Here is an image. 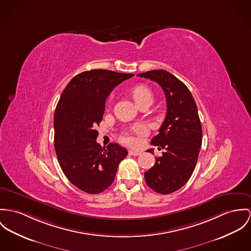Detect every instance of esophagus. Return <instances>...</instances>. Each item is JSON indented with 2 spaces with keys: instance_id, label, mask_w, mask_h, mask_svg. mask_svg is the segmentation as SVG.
Here are the masks:
<instances>
[{
  "instance_id": "34e87169",
  "label": "esophagus",
  "mask_w": 251,
  "mask_h": 251,
  "mask_svg": "<svg viewBox=\"0 0 251 251\" xmlns=\"http://www.w3.org/2000/svg\"><path fill=\"white\" fill-rule=\"evenodd\" d=\"M141 154L139 151H134V150H130L129 151V154H131V155H134V156H136V155H139V154Z\"/></svg>"
}]
</instances>
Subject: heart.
I'll return each mask as SVG.
<instances>
[{"mask_svg": "<svg viewBox=\"0 0 251 251\" xmlns=\"http://www.w3.org/2000/svg\"><path fill=\"white\" fill-rule=\"evenodd\" d=\"M132 97L138 106H140L146 102L153 103V100H154L153 92L151 91L150 88H148L145 85H137L134 87L132 90ZM132 132L135 133V135H143L146 134V129L142 125H135L132 129ZM121 139L127 145H135L136 143V138L128 132H126L122 135Z\"/></svg>", "mask_w": 251, "mask_h": 251, "instance_id": "b5f03b06", "label": "heart"}]
</instances>
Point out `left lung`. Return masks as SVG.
Instances as JSON below:
<instances>
[{
  "label": "left lung",
  "instance_id": "left-lung-1",
  "mask_svg": "<svg viewBox=\"0 0 251 251\" xmlns=\"http://www.w3.org/2000/svg\"><path fill=\"white\" fill-rule=\"evenodd\" d=\"M137 76L156 82L165 94L167 104L166 117L151 141L157 149L166 151L144 173L145 181L156 193H173L189 180L198 161L202 140L198 108L188 88L172 74L154 70ZM147 152L153 154L154 149Z\"/></svg>",
  "mask_w": 251,
  "mask_h": 251
}]
</instances>
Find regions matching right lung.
Returning a JSON list of instances; mask_svg holds the SVG:
<instances>
[{
    "mask_svg": "<svg viewBox=\"0 0 251 251\" xmlns=\"http://www.w3.org/2000/svg\"><path fill=\"white\" fill-rule=\"evenodd\" d=\"M133 76L108 70L84 72L69 82L58 101L53 118L58 162L67 178L86 193L110 187L118 164L128 154L117 143L102 148L96 127L103 118L106 98Z\"/></svg>",
    "mask_w": 251,
    "mask_h": 251,
    "instance_id": "right-lung-1",
    "label": "right lung"
}]
</instances>
